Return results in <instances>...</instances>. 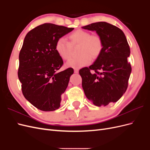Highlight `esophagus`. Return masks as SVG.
I'll use <instances>...</instances> for the list:
<instances>
[{
  "mask_svg": "<svg viewBox=\"0 0 150 150\" xmlns=\"http://www.w3.org/2000/svg\"><path fill=\"white\" fill-rule=\"evenodd\" d=\"M74 73H78L79 72V69H78V68H74Z\"/></svg>",
  "mask_w": 150,
  "mask_h": 150,
  "instance_id": "esophagus-1",
  "label": "esophagus"
}]
</instances>
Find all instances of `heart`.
Returning a JSON list of instances; mask_svg holds the SVG:
<instances>
[{"instance_id":"heart-1","label":"heart","mask_w":150,"mask_h":150,"mask_svg":"<svg viewBox=\"0 0 150 150\" xmlns=\"http://www.w3.org/2000/svg\"><path fill=\"white\" fill-rule=\"evenodd\" d=\"M70 42L64 38H59L56 42L55 49L63 60H68L71 56L72 46L80 45L79 54L81 56L71 59L66 66L73 68H80L87 66L92 58L98 57L103 49L102 40L98 35H91L88 31L79 29L69 36Z\"/></svg>"}]
</instances>
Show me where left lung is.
Returning <instances> with one entry per match:
<instances>
[{"instance_id": "1", "label": "left lung", "mask_w": 150, "mask_h": 150, "mask_svg": "<svg viewBox=\"0 0 150 150\" xmlns=\"http://www.w3.org/2000/svg\"><path fill=\"white\" fill-rule=\"evenodd\" d=\"M82 28L96 31L103 42L102 51L93 64L79 70L83 88L95 106H106L118 101L128 88L131 72L127 59L129 46L123 32L108 22H98Z\"/></svg>"}]
</instances>
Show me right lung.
Here are the masks:
<instances>
[{"instance_id":"obj_1","label":"right lung","mask_w":150,"mask_h":150,"mask_svg":"<svg viewBox=\"0 0 150 150\" xmlns=\"http://www.w3.org/2000/svg\"><path fill=\"white\" fill-rule=\"evenodd\" d=\"M74 28L51 23L40 25L29 31L19 53L18 77L25 98L43 111H55L60 107L72 68L58 72L63 64L55 45L57 40Z\"/></svg>"}]
</instances>
